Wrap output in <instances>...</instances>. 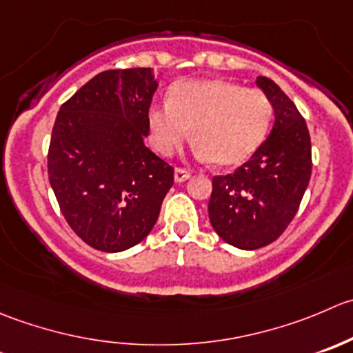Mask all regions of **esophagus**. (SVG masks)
<instances>
[{
  "label": "esophagus",
  "instance_id": "34e87169",
  "mask_svg": "<svg viewBox=\"0 0 353 353\" xmlns=\"http://www.w3.org/2000/svg\"><path fill=\"white\" fill-rule=\"evenodd\" d=\"M191 172L188 169H184V167H177L176 170H174V179L177 181V183H183V181L190 179Z\"/></svg>",
  "mask_w": 353,
  "mask_h": 353
}]
</instances>
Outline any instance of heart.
<instances>
[{
    "label": "heart",
    "mask_w": 353,
    "mask_h": 353,
    "mask_svg": "<svg viewBox=\"0 0 353 353\" xmlns=\"http://www.w3.org/2000/svg\"><path fill=\"white\" fill-rule=\"evenodd\" d=\"M272 117L274 105L263 91L224 79H196L172 85L167 105L150 108L146 122L160 155L172 157L191 129L198 159L231 167L255 153Z\"/></svg>",
    "instance_id": "1"
}]
</instances>
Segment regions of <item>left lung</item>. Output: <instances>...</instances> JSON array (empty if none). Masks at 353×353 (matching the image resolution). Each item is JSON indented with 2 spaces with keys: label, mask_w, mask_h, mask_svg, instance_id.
Returning <instances> with one entry per match:
<instances>
[{
  "label": "left lung",
  "mask_w": 353,
  "mask_h": 353,
  "mask_svg": "<svg viewBox=\"0 0 353 353\" xmlns=\"http://www.w3.org/2000/svg\"><path fill=\"white\" fill-rule=\"evenodd\" d=\"M274 105L276 122L252 159L212 179L208 217L229 245L256 250L276 241L296 215L312 174L305 119L274 81L256 79Z\"/></svg>",
  "instance_id": "1"
}]
</instances>
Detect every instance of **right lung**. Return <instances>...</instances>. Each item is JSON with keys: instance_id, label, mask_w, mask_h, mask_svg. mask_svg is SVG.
Returning a JSON list of instances; mask_svg holds the SVG:
<instances>
[{"instance_id": "add662e5", "label": "right lung", "mask_w": 353, "mask_h": 353, "mask_svg": "<svg viewBox=\"0 0 353 353\" xmlns=\"http://www.w3.org/2000/svg\"><path fill=\"white\" fill-rule=\"evenodd\" d=\"M152 68L105 70L68 98L51 131L48 177L84 243L122 252L148 236L174 167L145 146L157 91Z\"/></svg>"}]
</instances>
